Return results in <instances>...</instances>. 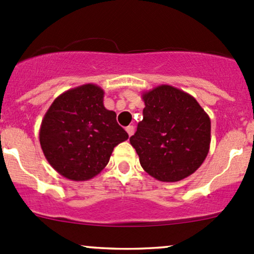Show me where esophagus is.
<instances>
[{
    "mask_svg": "<svg viewBox=\"0 0 254 254\" xmlns=\"http://www.w3.org/2000/svg\"><path fill=\"white\" fill-rule=\"evenodd\" d=\"M126 130H127L128 135H129V136H132L133 134H134V127H133V126L126 127Z\"/></svg>",
    "mask_w": 254,
    "mask_h": 254,
    "instance_id": "obj_1",
    "label": "esophagus"
}]
</instances>
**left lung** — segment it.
Segmentation results:
<instances>
[{
    "instance_id": "obj_1",
    "label": "left lung",
    "mask_w": 254,
    "mask_h": 254,
    "mask_svg": "<svg viewBox=\"0 0 254 254\" xmlns=\"http://www.w3.org/2000/svg\"><path fill=\"white\" fill-rule=\"evenodd\" d=\"M144 118L130 145L156 180L180 181L203 164L211 142L209 115L190 93L159 85L142 93Z\"/></svg>"
}]
</instances>
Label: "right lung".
Returning a JSON list of instances; mask_svg holds the SVG:
<instances>
[{
	"mask_svg": "<svg viewBox=\"0 0 254 254\" xmlns=\"http://www.w3.org/2000/svg\"><path fill=\"white\" fill-rule=\"evenodd\" d=\"M104 91L85 84L61 93L42 120L39 141L45 158L72 181L95 178L109 162L114 147L128 134L116 113L103 104Z\"/></svg>",
	"mask_w": 254,
	"mask_h": 254,
	"instance_id": "add662e5",
	"label": "right lung"
}]
</instances>
